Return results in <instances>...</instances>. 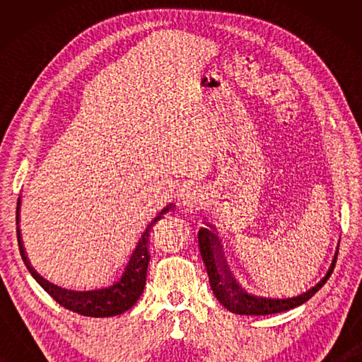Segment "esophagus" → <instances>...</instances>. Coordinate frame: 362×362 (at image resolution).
I'll return each mask as SVG.
<instances>
[{
    "label": "esophagus",
    "instance_id": "34e87169",
    "mask_svg": "<svg viewBox=\"0 0 362 362\" xmlns=\"http://www.w3.org/2000/svg\"><path fill=\"white\" fill-rule=\"evenodd\" d=\"M183 210L188 213H199L205 209L206 197L201 189H191L183 199Z\"/></svg>",
    "mask_w": 362,
    "mask_h": 362
}]
</instances>
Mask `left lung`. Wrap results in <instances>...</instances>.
<instances>
[{
  "mask_svg": "<svg viewBox=\"0 0 362 362\" xmlns=\"http://www.w3.org/2000/svg\"><path fill=\"white\" fill-rule=\"evenodd\" d=\"M206 227H202L199 230V249H201V255L206 267V274H209L210 286L213 289V294L219 300V303L227 308L230 313L233 314H243V316H264V314H275L281 311H288L291 308H296V306L305 303L306 300H310L316 292L324 286L327 280L332 275L336 259H337V252H339V243L337 241L336 250L332 263L327 274L322 276V279L306 289L305 292L294 297H261L250 294V292L245 291L240 283L236 281L232 271L227 264V259L224 255V249H222L221 240L218 236L216 228L214 226L206 222Z\"/></svg>",
  "mask_w": 362,
  "mask_h": 362,
  "instance_id": "1",
  "label": "left lung"
}]
</instances>
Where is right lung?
I'll return each instance as SVG.
<instances>
[{"mask_svg":"<svg viewBox=\"0 0 362 362\" xmlns=\"http://www.w3.org/2000/svg\"><path fill=\"white\" fill-rule=\"evenodd\" d=\"M20 204L21 199L18 197L17 202V238H18V247L21 258L25 261L28 271L34 276L35 281L48 292V294L56 300L59 305L64 308L70 310L73 313L82 314V316L88 317H112L118 316L127 311L129 308L136 303V300L143 294L144 284H146V275H148V264H149V236L153 226L163 218V214L174 210V204L166 205L156 218H153L148 227L144 228L141 236L138 238V243L130 253L129 261L124 264L121 275L115 279L112 284L101 289H91V291H74V289H65L60 288L57 284L48 281L38 274L35 269L30 266L25 245H23L21 232H20Z\"/></svg>","mask_w":362,"mask_h":362,"instance_id":"right-lung-1","label":"right lung"}]
</instances>
